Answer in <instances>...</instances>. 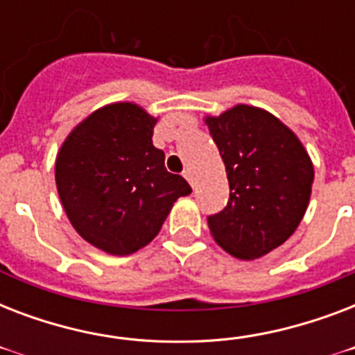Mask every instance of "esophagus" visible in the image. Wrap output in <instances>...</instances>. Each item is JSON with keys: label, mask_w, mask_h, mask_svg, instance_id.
Returning a JSON list of instances; mask_svg holds the SVG:
<instances>
[{"label": "esophagus", "mask_w": 355, "mask_h": 355, "mask_svg": "<svg viewBox=\"0 0 355 355\" xmlns=\"http://www.w3.org/2000/svg\"><path fill=\"white\" fill-rule=\"evenodd\" d=\"M184 178H186V180H188V182L191 184V188H193V186H195V180H193V173L189 171V169H186V171H184Z\"/></svg>", "instance_id": "esophagus-1"}]
</instances>
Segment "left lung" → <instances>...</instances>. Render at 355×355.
<instances>
[{
    "label": "left lung",
    "instance_id": "1",
    "mask_svg": "<svg viewBox=\"0 0 355 355\" xmlns=\"http://www.w3.org/2000/svg\"><path fill=\"white\" fill-rule=\"evenodd\" d=\"M205 121L230 186L225 210L208 217V228L234 258H261L302 221L315 177L311 158L297 134L261 108L236 105Z\"/></svg>",
    "mask_w": 355,
    "mask_h": 355
}]
</instances>
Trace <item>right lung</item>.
<instances>
[{
    "mask_svg": "<svg viewBox=\"0 0 355 355\" xmlns=\"http://www.w3.org/2000/svg\"><path fill=\"white\" fill-rule=\"evenodd\" d=\"M156 118L134 103H112L69 132L55 162V180L69 223L83 239L127 256L160 232L178 197L191 193L166 169L153 145Z\"/></svg>",
    "mask_w": 355,
    "mask_h": 355,
    "instance_id": "add662e5",
    "label": "right lung"
}]
</instances>
